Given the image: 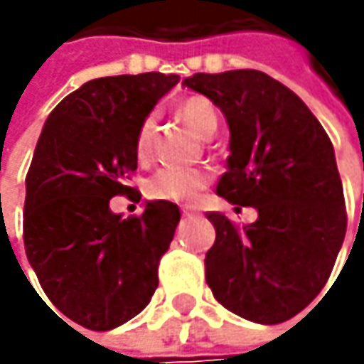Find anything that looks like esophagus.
Returning a JSON list of instances; mask_svg holds the SVG:
<instances>
[{"mask_svg": "<svg viewBox=\"0 0 364 364\" xmlns=\"http://www.w3.org/2000/svg\"><path fill=\"white\" fill-rule=\"evenodd\" d=\"M182 217H186V218L194 217V210H192V208H184V210H182Z\"/></svg>", "mask_w": 364, "mask_h": 364, "instance_id": "1", "label": "esophagus"}]
</instances>
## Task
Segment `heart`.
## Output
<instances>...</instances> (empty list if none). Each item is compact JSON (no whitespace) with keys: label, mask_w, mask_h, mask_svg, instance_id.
<instances>
[{"label":"heart","mask_w":364,"mask_h":364,"mask_svg":"<svg viewBox=\"0 0 364 364\" xmlns=\"http://www.w3.org/2000/svg\"><path fill=\"white\" fill-rule=\"evenodd\" d=\"M178 115L180 119L188 125L192 132L198 137L208 139L213 137L218 127V115L215 105L204 99V97H190L182 105L178 107ZM154 115H149L144 119L137 137H135V149L139 160H146L149 156V147H151V133H154ZM210 182V176L204 170L196 168H176L168 166L161 168L156 174L147 180L146 192L149 198L154 200H168V203L190 204L196 200V196L203 192Z\"/></svg>","instance_id":"1"}]
</instances>
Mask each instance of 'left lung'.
I'll return each instance as SVG.
<instances>
[{"label": "left lung", "mask_w": 364, "mask_h": 364, "mask_svg": "<svg viewBox=\"0 0 364 364\" xmlns=\"http://www.w3.org/2000/svg\"><path fill=\"white\" fill-rule=\"evenodd\" d=\"M182 85L208 97L231 132L217 194L259 215L245 227L206 215L217 231L206 284L232 314L286 322L326 286L343 247L346 210L332 141L300 97L265 73H198Z\"/></svg>", "instance_id": "obj_1"}]
</instances>
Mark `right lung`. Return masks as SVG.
I'll use <instances>...</instances> for the list:
<instances>
[{
  "label": "right lung",
  "mask_w": 364,
  "mask_h": 364,
  "mask_svg": "<svg viewBox=\"0 0 364 364\" xmlns=\"http://www.w3.org/2000/svg\"><path fill=\"white\" fill-rule=\"evenodd\" d=\"M178 82L161 73L89 80L54 107L36 144L26 176V255L50 301L82 328L125 324L158 287L180 208L147 200L144 215L123 218L109 200L133 190L137 132Z\"/></svg>",
  "instance_id": "1"
}]
</instances>
